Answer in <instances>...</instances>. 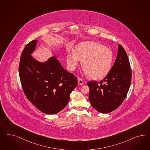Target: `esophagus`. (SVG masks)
Listing matches in <instances>:
<instances>
[{
	"label": "esophagus",
	"instance_id": "esophagus-1",
	"mask_svg": "<svg viewBox=\"0 0 150 150\" xmlns=\"http://www.w3.org/2000/svg\"><path fill=\"white\" fill-rule=\"evenodd\" d=\"M78 82L79 85H83L84 84L83 81L80 77H78Z\"/></svg>",
	"mask_w": 150,
	"mask_h": 150
}]
</instances>
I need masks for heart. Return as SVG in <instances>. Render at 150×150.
<instances>
[{
	"label": "heart",
	"instance_id": "obj_1",
	"mask_svg": "<svg viewBox=\"0 0 150 150\" xmlns=\"http://www.w3.org/2000/svg\"><path fill=\"white\" fill-rule=\"evenodd\" d=\"M81 61L84 72L93 79L100 80L106 77L111 69L113 54L111 50L102 44L94 41L84 42L77 45L74 52L67 56L68 67L74 70Z\"/></svg>",
	"mask_w": 150,
	"mask_h": 150
}]
</instances>
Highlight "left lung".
<instances>
[{"label":"left lung","instance_id":"left-lung-1","mask_svg":"<svg viewBox=\"0 0 150 150\" xmlns=\"http://www.w3.org/2000/svg\"><path fill=\"white\" fill-rule=\"evenodd\" d=\"M130 64L125 50L120 44L115 62L110 72L99 82L89 81V100L92 106L101 113L116 109L124 100L131 82Z\"/></svg>","mask_w":150,"mask_h":150}]
</instances>
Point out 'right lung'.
Instances as JSON below:
<instances>
[{
    "instance_id": "obj_1",
    "label": "right lung",
    "mask_w": 150,
    "mask_h": 150,
    "mask_svg": "<svg viewBox=\"0 0 150 150\" xmlns=\"http://www.w3.org/2000/svg\"><path fill=\"white\" fill-rule=\"evenodd\" d=\"M37 43L34 40L26 45L20 56L19 73L25 96L41 112L54 114L67 105L69 96L78 85L77 78L66 71L57 58L45 63L32 57Z\"/></svg>"
}]
</instances>
